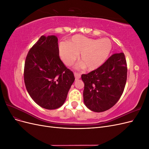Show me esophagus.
I'll return each mask as SVG.
<instances>
[{
    "label": "esophagus",
    "instance_id": "obj_1",
    "mask_svg": "<svg viewBox=\"0 0 149 149\" xmlns=\"http://www.w3.org/2000/svg\"><path fill=\"white\" fill-rule=\"evenodd\" d=\"M74 77H75V79L76 80L79 79L81 78V74L78 73H74Z\"/></svg>",
    "mask_w": 149,
    "mask_h": 149
}]
</instances>
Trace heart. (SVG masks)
<instances>
[{
    "mask_svg": "<svg viewBox=\"0 0 149 149\" xmlns=\"http://www.w3.org/2000/svg\"><path fill=\"white\" fill-rule=\"evenodd\" d=\"M112 49V44L109 38L93 39L81 35H74L66 43L59 45V55L62 61L70 66L79 54L78 67L89 71L99 68L107 61Z\"/></svg>",
    "mask_w": 149,
    "mask_h": 149,
    "instance_id": "heart-1",
    "label": "heart"
}]
</instances>
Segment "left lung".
Here are the masks:
<instances>
[{
    "label": "left lung",
    "instance_id": "left-lung-1",
    "mask_svg": "<svg viewBox=\"0 0 149 149\" xmlns=\"http://www.w3.org/2000/svg\"><path fill=\"white\" fill-rule=\"evenodd\" d=\"M127 63L123 53L112 55L99 68L82 74L85 106L94 112L109 109L119 101L127 80Z\"/></svg>",
    "mask_w": 149,
    "mask_h": 149
}]
</instances>
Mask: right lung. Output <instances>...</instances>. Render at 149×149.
I'll use <instances>...</instances> for the list:
<instances>
[{"label": "right lung", "instance_id": "1", "mask_svg": "<svg viewBox=\"0 0 149 149\" xmlns=\"http://www.w3.org/2000/svg\"><path fill=\"white\" fill-rule=\"evenodd\" d=\"M74 81L73 73L60 58L58 38L42 35L25 63L24 81L31 99L45 109H57L65 102Z\"/></svg>", "mask_w": 149, "mask_h": 149}]
</instances>
